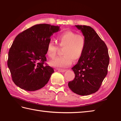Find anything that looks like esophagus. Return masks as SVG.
I'll return each mask as SVG.
<instances>
[{"mask_svg": "<svg viewBox=\"0 0 121 121\" xmlns=\"http://www.w3.org/2000/svg\"><path fill=\"white\" fill-rule=\"evenodd\" d=\"M57 70L58 71H59V72H62V73H63V72H65L66 71V69H60V68H58V69H57Z\"/></svg>", "mask_w": 121, "mask_h": 121, "instance_id": "obj_1", "label": "esophagus"}]
</instances>
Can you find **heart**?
<instances>
[{"label": "heart", "mask_w": 121, "mask_h": 121, "mask_svg": "<svg viewBox=\"0 0 121 121\" xmlns=\"http://www.w3.org/2000/svg\"><path fill=\"white\" fill-rule=\"evenodd\" d=\"M57 39L59 46L64 47L63 56L56 58L49 62L51 66L55 67H67L72 64L73 60L77 61L83 54L86 45L84 36L77 34L72 31H66L59 34ZM58 47L53 42L47 45L46 53L49 58L54 59L56 55Z\"/></svg>", "instance_id": "obj_1"}]
</instances>
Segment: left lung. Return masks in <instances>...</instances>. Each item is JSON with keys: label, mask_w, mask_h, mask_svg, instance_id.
Instances as JSON below:
<instances>
[{"label": "left lung", "mask_w": 121, "mask_h": 121, "mask_svg": "<svg viewBox=\"0 0 121 121\" xmlns=\"http://www.w3.org/2000/svg\"><path fill=\"white\" fill-rule=\"evenodd\" d=\"M85 38L83 54L78 62L72 68L75 78L68 84L74 93L84 96L99 90L108 74L110 61L106 44L90 26L75 25Z\"/></svg>", "instance_id": "obj_1"}]
</instances>
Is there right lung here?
Instances as JSON below:
<instances>
[{
	"instance_id": "1",
	"label": "right lung",
	"mask_w": 121,
	"mask_h": 121,
	"mask_svg": "<svg viewBox=\"0 0 121 121\" xmlns=\"http://www.w3.org/2000/svg\"><path fill=\"white\" fill-rule=\"evenodd\" d=\"M60 31L59 26L38 24L16 37L8 53L7 65L14 83L27 91L39 90L49 81L53 68L45 62L51 36Z\"/></svg>"
}]
</instances>
